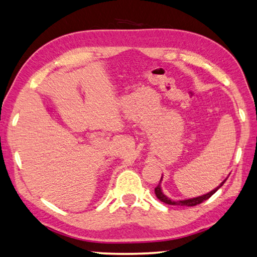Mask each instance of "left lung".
<instances>
[{"instance_id": "left-lung-1", "label": "left lung", "mask_w": 257, "mask_h": 257, "mask_svg": "<svg viewBox=\"0 0 257 257\" xmlns=\"http://www.w3.org/2000/svg\"><path fill=\"white\" fill-rule=\"evenodd\" d=\"M227 180V179H226ZM226 180L222 182V183L218 186V188H216L214 190H212L211 192H209L207 194L204 195H201V197H198V198H193V199H188V200H182V201H172L171 199H169L166 197V195L163 194L162 192V189H161V184H158L156 188H155V194L156 197L158 198V200L162 202H164L166 204H170V206H185V207H193V206H197V204H200L202 203L203 201H206V200H208L210 197H211L212 194H214L218 191L219 188H221V186L223 185V183H225ZM162 181V179H161ZM160 181V183H161Z\"/></svg>"}]
</instances>
